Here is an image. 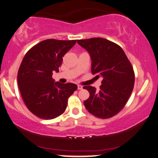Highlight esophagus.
Instances as JSON below:
<instances>
[{"instance_id": "esophagus-1", "label": "esophagus", "mask_w": 158, "mask_h": 158, "mask_svg": "<svg viewBox=\"0 0 158 158\" xmlns=\"http://www.w3.org/2000/svg\"><path fill=\"white\" fill-rule=\"evenodd\" d=\"M77 88H78L79 90H81V89H83V86H82L81 85H78L77 86Z\"/></svg>"}]
</instances>
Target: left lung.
Masks as SVG:
<instances>
[{"label": "left lung", "instance_id": "1", "mask_svg": "<svg viewBox=\"0 0 158 158\" xmlns=\"http://www.w3.org/2000/svg\"><path fill=\"white\" fill-rule=\"evenodd\" d=\"M77 42L91 56L92 74L103 78L99 91L94 86H84L90 94L84 106L100 118L115 116L123 109L133 89L135 74L130 61L121 47L102 37Z\"/></svg>", "mask_w": 158, "mask_h": 158}]
</instances>
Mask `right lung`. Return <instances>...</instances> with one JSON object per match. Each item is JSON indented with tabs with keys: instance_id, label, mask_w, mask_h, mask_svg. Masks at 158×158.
<instances>
[{
	"instance_id": "right-lung-1",
	"label": "right lung",
	"mask_w": 158,
	"mask_h": 158,
	"mask_svg": "<svg viewBox=\"0 0 158 158\" xmlns=\"http://www.w3.org/2000/svg\"><path fill=\"white\" fill-rule=\"evenodd\" d=\"M76 42L45 40L32 47L23 58L18 73V87L27 109L36 116L46 120L60 116L77 89L76 84L52 79L53 72H59L62 57Z\"/></svg>"
}]
</instances>
